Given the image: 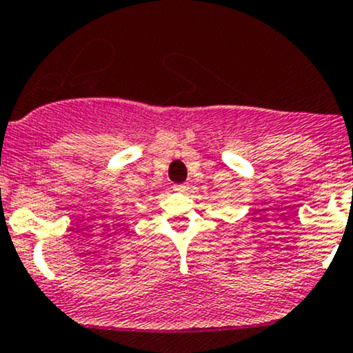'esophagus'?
I'll list each match as a JSON object with an SVG mask.
<instances>
[{
  "label": "esophagus",
  "mask_w": 353,
  "mask_h": 353,
  "mask_svg": "<svg viewBox=\"0 0 353 353\" xmlns=\"http://www.w3.org/2000/svg\"><path fill=\"white\" fill-rule=\"evenodd\" d=\"M188 190H190V186L186 183L174 184V191H177V193H188Z\"/></svg>",
  "instance_id": "1"
}]
</instances>
